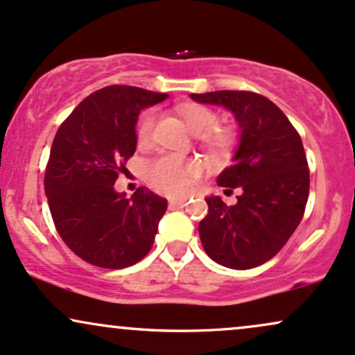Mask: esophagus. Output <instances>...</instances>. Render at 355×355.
Wrapping results in <instances>:
<instances>
[{
    "label": "esophagus",
    "mask_w": 355,
    "mask_h": 355,
    "mask_svg": "<svg viewBox=\"0 0 355 355\" xmlns=\"http://www.w3.org/2000/svg\"><path fill=\"white\" fill-rule=\"evenodd\" d=\"M168 203H170V207H177V209H182V207H185L187 198H170Z\"/></svg>",
    "instance_id": "esophagus-1"
}]
</instances>
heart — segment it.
<instances>
[{
  "label": "heart",
  "instance_id": "obj_1",
  "mask_svg": "<svg viewBox=\"0 0 355 355\" xmlns=\"http://www.w3.org/2000/svg\"><path fill=\"white\" fill-rule=\"evenodd\" d=\"M178 113L185 121L187 128L193 135H198V141L203 148L214 157H223L234 148L235 138L229 128H214L218 121V115L214 110L200 103H183L178 107ZM155 113L152 110L145 112L137 125V141L140 146L150 144L153 135ZM202 166L198 162L183 160L173 155H164L148 162L145 166V178L155 190L170 195L185 193L195 182L200 178Z\"/></svg>",
  "mask_w": 355,
  "mask_h": 355
}]
</instances>
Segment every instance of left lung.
<instances>
[{
    "label": "left lung",
    "mask_w": 355,
    "mask_h": 355,
    "mask_svg": "<svg viewBox=\"0 0 355 355\" xmlns=\"http://www.w3.org/2000/svg\"><path fill=\"white\" fill-rule=\"evenodd\" d=\"M190 98L227 108L240 128L234 164L217 183L242 193L232 207L215 195L205 198L209 214L198 225L202 245L223 267L262 266L287 243L304 217L311 178L300 135L282 110L259 93L220 89L191 93Z\"/></svg>",
    "instance_id": "8db88e82"
}]
</instances>
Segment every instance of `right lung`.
I'll list each match as a JSON object with an SVG mask.
<instances>
[{"instance_id":"1","label":"right lung","mask_w":355,"mask_h":355,"mask_svg":"<svg viewBox=\"0 0 355 355\" xmlns=\"http://www.w3.org/2000/svg\"><path fill=\"white\" fill-rule=\"evenodd\" d=\"M165 93L112 85L92 93L61 123L44 173V193L63 242L103 268L140 262L153 245L166 200L145 187L130 198L115 182L137 148V120Z\"/></svg>"}]
</instances>
